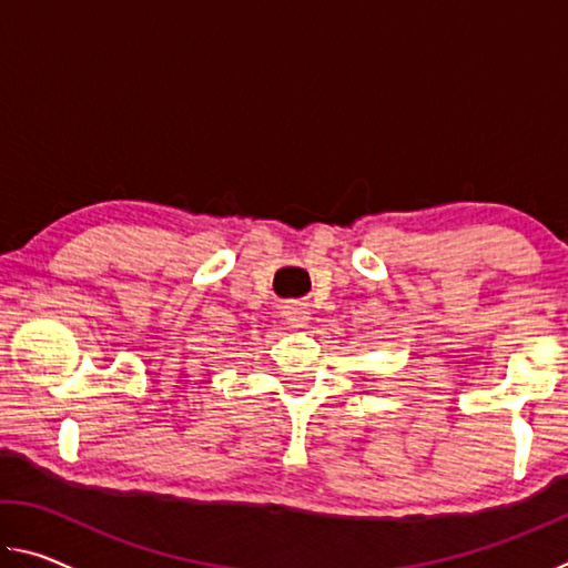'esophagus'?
Returning <instances> with one entry per match:
<instances>
[{"instance_id": "obj_1", "label": "esophagus", "mask_w": 568, "mask_h": 568, "mask_svg": "<svg viewBox=\"0 0 568 568\" xmlns=\"http://www.w3.org/2000/svg\"><path fill=\"white\" fill-rule=\"evenodd\" d=\"M285 318L291 325H305L311 321V311H307L305 303H291L285 305Z\"/></svg>"}]
</instances>
